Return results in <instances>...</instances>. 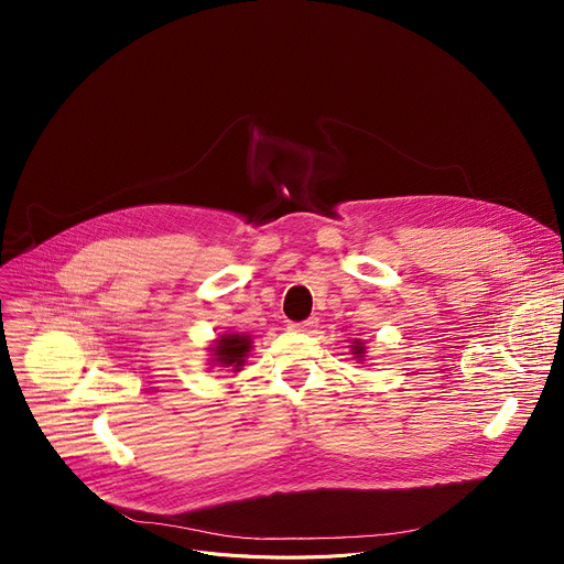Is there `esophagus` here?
Here are the masks:
<instances>
[{"label":"esophagus","instance_id":"obj_1","mask_svg":"<svg viewBox=\"0 0 564 564\" xmlns=\"http://www.w3.org/2000/svg\"><path fill=\"white\" fill-rule=\"evenodd\" d=\"M318 326V318L310 316L307 321H301V324H290V330L294 333H312Z\"/></svg>","mask_w":564,"mask_h":564}]
</instances>
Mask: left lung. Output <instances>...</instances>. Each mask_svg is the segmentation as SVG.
Here are the masks:
<instances>
[{
    "label": "left lung",
    "mask_w": 564,
    "mask_h": 564,
    "mask_svg": "<svg viewBox=\"0 0 564 564\" xmlns=\"http://www.w3.org/2000/svg\"><path fill=\"white\" fill-rule=\"evenodd\" d=\"M352 355H355V359L364 361V355H366V346H364V341H361V339H355V341H352Z\"/></svg>",
    "instance_id": "obj_1"
}]
</instances>
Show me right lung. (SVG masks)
Returning a JSON list of instances; mask_svg holds the SVG:
<instances>
[{
	"mask_svg": "<svg viewBox=\"0 0 564 564\" xmlns=\"http://www.w3.org/2000/svg\"><path fill=\"white\" fill-rule=\"evenodd\" d=\"M209 350L214 355L212 357L214 364H220L223 368H231L234 372H238L252 350V339L248 335H236V333L220 335Z\"/></svg>",
	"mask_w": 564,
	"mask_h": 564,
	"instance_id": "right-lung-1",
	"label": "right lung"
}]
</instances>
